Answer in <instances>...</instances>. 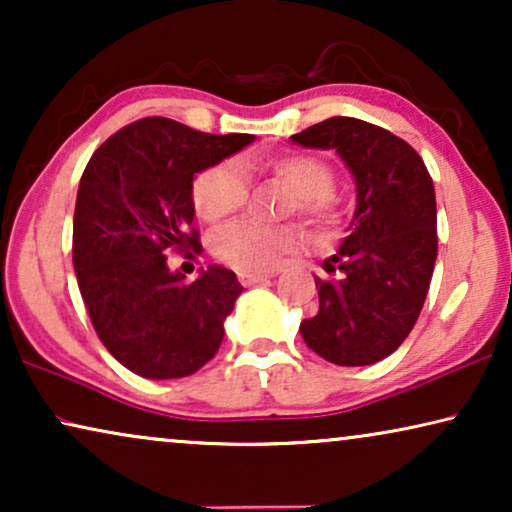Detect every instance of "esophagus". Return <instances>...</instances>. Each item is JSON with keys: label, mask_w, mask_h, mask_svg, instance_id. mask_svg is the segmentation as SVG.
Instances as JSON below:
<instances>
[{"label": "esophagus", "mask_w": 512, "mask_h": 512, "mask_svg": "<svg viewBox=\"0 0 512 512\" xmlns=\"http://www.w3.org/2000/svg\"><path fill=\"white\" fill-rule=\"evenodd\" d=\"M272 275H268V272H240V282L244 286H254V284H261L265 282V279H270Z\"/></svg>", "instance_id": "esophagus-1"}]
</instances>
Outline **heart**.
Segmentation results:
<instances>
[{
    "mask_svg": "<svg viewBox=\"0 0 512 512\" xmlns=\"http://www.w3.org/2000/svg\"><path fill=\"white\" fill-rule=\"evenodd\" d=\"M247 170H261L282 184L286 198L284 214L298 212L317 228H333L340 221L342 205L335 193V170L324 158L310 153H282L272 158L221 160L193 181V207L209 223H221L235 216L249 198ZM300 240V228L293 223L265 226L256 221H237L221 228L212 240V251L221 263L242 272H265L275 268L279 258Z\"/></svg>",
    "mask_w": 512,
    "mask_h": 512,
    "instance_id": "1",
    "label": "heart"
}]
</instances>
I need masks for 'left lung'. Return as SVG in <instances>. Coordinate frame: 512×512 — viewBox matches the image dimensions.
Listing matches in <instances>:
<instances>
[{"instance_id":"1","label":"left lung","mask_w":512,"mask_h":512,"mask_svg":"<svg viewBox=\"0 0 512 512\" xmlns=\"http://www.w3.org/2000/svg\"><path fill=\"white\" fill-rule=\"evenodd\" d=\"M291 139L335 149L356 181L352 233L324 263L333 277H314L319 312L300 335L335 366H370L401 347L429 293L438 256L431 174L405 139L359 118H326Z\"/></svg>"}]
</instances>
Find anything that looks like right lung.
Instances as JSON below:
<instances>
[{
    "mask_svg": "<svg viewBox=\"0 0 512 512\" xmlns=\"http://www.w3.org/2000/svg\"><path fill=\"white\" fill-rule=\"evenodd\" d=\"M251 142L254 135H209L151 116L125 125L88 160L74 209L76 282L97 338L132 373L174 380L219 352L242 284L221 265L188 282L167 254H200L193 177Z\"/></svg>",
    "mask_w": 512,
    "mask_h": 512,
    "instance_id": "obj_1",
    "label": "right lung"
}]
</instances>
